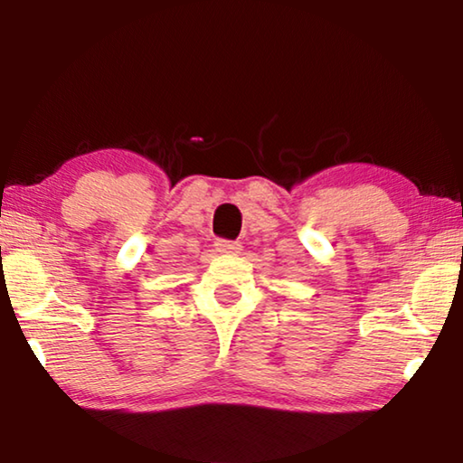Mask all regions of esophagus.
Masks as SVG:
<instances>
[{"label": "esophagus", "instance_id": "1", "mask_svg": "<svg viewBox=\"0 0 463 463\" xmlns=\"http://www.w3.org/2000/svg\"><path fill=\"white\" fill-rule=\"evenodd\" d=\"M214 247L218 253H239L241 250V242L239 241H226V239H218L214 242Z\"/></svg>", "mask_w": 463, "mask_h": 463}]
</instances>
